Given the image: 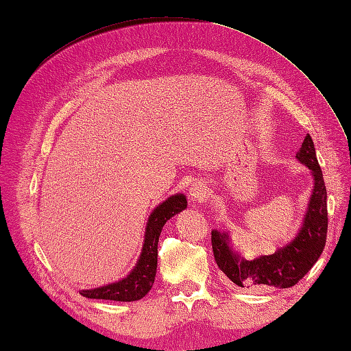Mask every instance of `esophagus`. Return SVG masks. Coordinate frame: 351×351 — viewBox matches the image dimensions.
Listing matches in <instances>:
<instances>
[{"mask_svg":"<svg viewBox=\"0 0 351 351\" xmlns=\"http://www.w3.org/2000/svg\"><path fill=\"white\" fill-rule=\"evenodd\" d=\"M190 200L195 202V204H202L205 202L209 196V189L204 183H195L192 187H190Z\"/></svg>","mask_w":351,"mask_h":351,"instance_id":"1","label":"esophagus"}]
</instances>
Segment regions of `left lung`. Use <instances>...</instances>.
<instances>
[{
	"instance_id": "8db88e82",
	"label": "left lung",
	"mask_w": 351,
	"mask_h": 351,
	"mask_svg": "<svg viewBox=\"0 0 351 351\" xmlns=\"http://www.w3.org/2000/svg\"><path fill=\"white\" fill-rule=\"evenodd\" d=\"M295 156L300 162L312 169L315 187L303 227L290 244L269 256L244 261L230 249L227 234L212 231V252H214L218 268L239 287H244V289H265V287L289 289L311 271L324 252L328 230L326 187L316 158L313 141L309 134L304 137L302 147Z\"/></svg>"
}]
</instances>
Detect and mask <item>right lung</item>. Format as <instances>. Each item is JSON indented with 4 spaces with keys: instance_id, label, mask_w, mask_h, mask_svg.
Segmentation results:
<instances>
[{
    "instance_id": "add662e5",
    "label": "right lung",
    "mask_w": 351,
    "mask_h": 351,
    "mask_svg": "<svg viewBox=\"0 0 351 351\" xmlns=\"http://www.w3.org/2000/svg\"><path fill=\"white\" fill-rule=\"evenodd\" d=\"M187 206V200L183 195H174L159 205L149 217L146 226V234L141 259L137 262L130 275L119 282H114L95 290H83L82 295L88 299H102L115 302H134L139 300L152 289L156 274L158 262V240L165 222L182 212Z\"/></svg>"
}]
</instances>
